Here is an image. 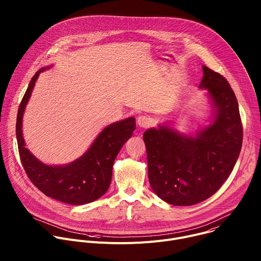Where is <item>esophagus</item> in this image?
<instances>
[{"label":"esophagus","instance_id":"1","mask_svg":"<svg viewBox=\"0 0 261 261\" xmlns=\"http://www.w3.org/2000/svg\"><path fill=\"white\" fill-rule=\"evenodd\" d=\"M137 124L141 128H146L148 125L151 124V120H150V118H147L145 116H139L137 118Z\"/></svg>","mask_w":261,"mask_h":261}]
</instances>
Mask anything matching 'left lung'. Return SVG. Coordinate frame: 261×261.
Instances as JSON below:
<instances>
[{
	"label": "left lung",
	"mask_w": 261,
	"mask_h": 261,
	"mask_svg": "<svg viewBox=\"0 0 261 261\" xmlns=\"http://www.w3.org/2000/svg\"><path fill=\"white\" fill-rule=\"evenodd\" d=\"M202 71L199 89L212 105L208 124L187 134L165 122L143 134L148 180L158 197L172 205H193L215 194L242 148L239 103L230 85L206 66Z\"/></svg>",
	"instance_id": "1"
}]
</instances>
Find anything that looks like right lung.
I'll return each mask as SVG.
<instances>
[{"instance_id": "obj_1", "label": "right lung", "mask_w": 261, "mask_h": 261, "mask_svg": "<svg viewBox=\"0 0 261 261\" xmlns=\"http://www.w3.org/2000/svg\"><path fill=\"white\" fill-rule=\"evenodd\" d=\"M51 67H43L36 72L18 108L16 138L21 164L31 181L46 196L72 205L90 203L108 190L114 162L122 146L133 135L135 119L128 118L106 126L87 152L70 163L48 165L37 159L25 147L22 118L40 73Z\"/></svg>"}]
</instances>
